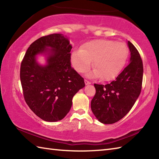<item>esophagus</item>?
<instances>
[{
    "label": "esophagus",
    "instance_id": "obj_1",
    "mask_svg": "<svg viewBox=\"0 0 159 159\" xmlns=\"http://www.w3.org/2000/svg\"><path fill=\"white\" fill-rule=\"evenodd\" d=\"M85 83L86 85H89V84H91V83L89 81H88V80H85Z\"/></svg>",
    "mask_w": 159,
    "mask_h": 159
}]
</instances>
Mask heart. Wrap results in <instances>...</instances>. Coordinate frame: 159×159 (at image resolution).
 <instances>
[{"instance_id":"obj_1","label":"heart","mask_w":159,"mask_h":159,"mask_svg":"<svg viewBox=\"0 0 159 159\" xmlns=\"http://www.w3.org/2000/svg\"><path fill=\"white\" fill-rule=\"evenodd\" d=\"M128 55V48L125 43L98 39L87 42L80 49L74 50L71 61L78 72L84 73L89 70L93 60L94 69L87 76L110 80L120 74L126 62Z\"/></svg>"}]
</instances>
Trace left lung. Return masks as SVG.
<instances>
[{
    "mask_svg": "<svg viewBox=\"0 0 159 159\" xmlns=\"http://www.w3.org/2000/svg\"><path fill=\"white\" fill-rule=\"evenodd\" d=\"M130 63L107 85L94 84L96 94L91 102V109L100 122L116 123L129 112L139 96L142 86L143 67L140 55L134 46L128 42Z\"/></svg>",
    "mask_w": 159,
    "mask_h": 159,
    "instance_id": "1",
    "label": "left lung"
}]
</instances>
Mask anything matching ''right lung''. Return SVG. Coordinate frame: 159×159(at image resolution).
I'll list each match as a JSON object with an SVG mask.
<instances>
[{"instance_id": "add662e5", "label": "right lung", "mask_w": 159, "mask_h": 159, "mask_svg": "<svg viewBox=\"0 0 159 159\" xmlns=\"http://www.w3.org/2000/svg\"><path fill=\"white\" fill-rule=\"evenodd\" d=\"M69 39L61 33L42 37L33 42L20 67V81L26 104L46 121L61 120L68 113L74 96L85 87L83 78L71 67ZM46 57L47 64L36 61Z\"/></svg>"}]
</instances>
